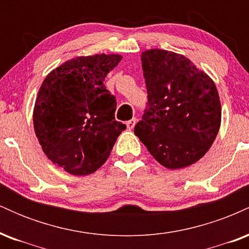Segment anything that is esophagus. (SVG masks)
Here are the masks:
<instances>
[{"mask_svg":"<svg viewBox=\"0 0 249 249\" xmlns=\"http://www.w3.org/2000/svg\"><path fill=\"white\" fill-rule=\"evenodd\" d=\"M136 118H133V119H131V121H128V122H126V127L128 128V130H132V128L134 127V125H136Z\"/></svg>","mask_w":249,"mask_h":249,"instance_id":"obj_1","label":"esophagus"}]
</instances>
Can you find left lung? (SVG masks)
I'll return each mask as SVG.
<instances>
[{
  "instance_id": "8db88e82",
  "label": "left lung",
  "mask_w": 249,
  "mask_h": 249,
  "mask_svg": "<svg viewBox=\"0 0 249 249\" xmlns=\"http://www.w3.org/2000/svg\"><path fill=\"white\" fill-rule=\"evenodd\" d=\"M141 57L148 107L134 134L162 166H190L206 154L219 132L215 84L180 53L150 49Z\"/></svg>"
}]
</instances>
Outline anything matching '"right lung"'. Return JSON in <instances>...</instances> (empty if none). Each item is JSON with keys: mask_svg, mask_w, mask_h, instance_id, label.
Instances as JSON below:
<instances>
[{"mask_svg": "<svg viewBox=\"0 0 249 249\" xmlns=\"http://www.w3.org/2000/svg\"><path fill=\"white\" fill-rule=\"evenodd\" d=\"M123 57L78 56L45 77L34 107V130L43 152L72 176L96 172L126 126L115 119L116 98L105 77Z\"/></svg>", "mask_w": 249, "mask_h": 249, "instance_id": "1", "label": "right lung"}]
</instances>
